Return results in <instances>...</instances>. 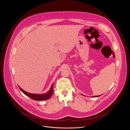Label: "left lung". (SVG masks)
Here are the masks:
<instances>
[{
	"label": "left lung",
	"mask_w": 130,
	"mask_h": 130,
	"mask_svg": "<svg viewBox=\"0 0 130 130\" xmlns=\"http://www.w3.org/2000/svg\"><path fill=\"white\" fill-rule=\"evenodd\" d=\"M84 96V95H83ZM99 96H100V95H99V96H92V97H99Z\"/></svg>",
	"instance_id": "1"
}]
</instances>
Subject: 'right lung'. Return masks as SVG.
Here are the masks:
<instances>
[{
  "label": "right lung",
  "instance_id": "obj_1",
  "mask_svg": "<svg viewBox=\"0 0 130 130\" xmlns=\"http://www.w3.org/2000/svg\"><path fill=\"white\" fill-rule=\"evenodd\" d=\"M53 85L52 84L50 90L47 92H46V93L42 94H35L29 93V92L25 91L22 88H21L19 86H18V87H19L20 90L25 95L31 98L32 99L36 101H43V100H46L47 99H49L51 97L53 91Z\"/></svg>",
  "mask_w": 130,
  "mask_h": 130
}]
</instances>
